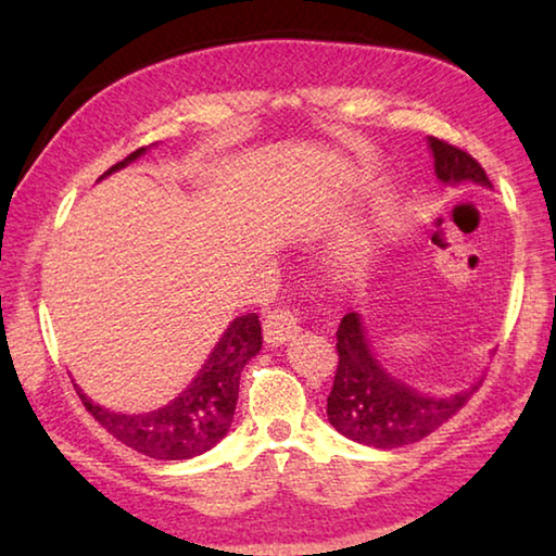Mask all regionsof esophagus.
Wrapping results in <instances>:
<instances>
[{
  "instance_id": "1",
  "label": "esophagus",
  "mask_w": 556,
  "mask_h": 556,
  "mask_svg": "<svg viewBox=\"0 0 556 556\" xmlns=\"http://www.w3.org/2000/svg\"><path fill=\"white\" fill-rule=\"evenodd\" d=\"M262 328H265V341L269 345H285L299 333L301 318L296 312H291V308H275V312H269L265 316Z\"/></svg>"
}]
</instances>
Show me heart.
I'll list each match as a JSON object with an SVG mask.
<instances>
[{"label":"heart","instance_id":"b5f03b06","mask_svg":"<svg viewBox=\"0 0 556 556\" xmlns=\"http://www.w3.org/2000/svg\"><path fill=\"white\" fill-rule=\"evenodd\" d=\"M353 257H355V255H353V252H351V255H345V260H348V262H351Z\"/></svg>","mask_w":556,"mask_h":556}]
</instances>
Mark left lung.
Masks as SVG:
<instances>
[{"mask_svg":"<svg viewBox=\"0 0 556 556\" xmlns=\"http://www.w3.org/2000/svg\"><path fill=\"white\" fill-rule=\"evenodd\" d=\"M434 174L444 186L478 184L493 188L485 172L464 149L427 139ZM338 370L328 394V421L345 439L372 448H400L429 437L464 407L481 380L454 394H427L384 368L375 355L363 316L348 312L336 331Z\"/></svg>","mask_w":556,"mask_h":556,"instance_id":"left-lung-1","label":"left lung"}]
</instances>
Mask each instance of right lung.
Masks as SVG:
<instances>
[{
	"instance_id": "1",
	"label": "right lung",
	"mask_w": 556,
	"mask_h": 556,
	"mask_svg": "<svg viewBox=\"0 0 556 556\" xmlns=\"http://www.w3.org/2000/svg\"><path fill=\"white\" fill-rule=\"evenodd\" d=\"M149 147L137 149L119 164L108 168L100 178L119 172L137 159H142ZM262 351V326L257 314L232 318L220 341L201 365L191 384L164 407L139 414H122L92 402L78 390L86 409L122 444L159 460H186L211 451L228 437L235 404L240 392V372L252 357Z\"/></svg>"
}]
</instances>
